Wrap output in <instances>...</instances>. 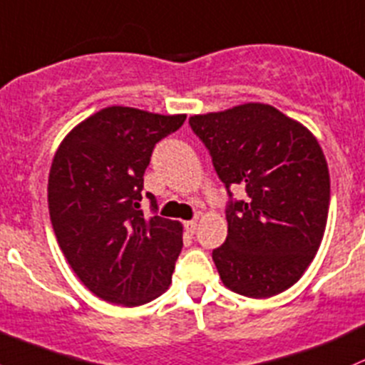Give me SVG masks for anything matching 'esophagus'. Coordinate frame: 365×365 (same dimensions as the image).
<instances>
[{
	"mask_svg": "<svg viewBox=\"0 0 365 365\" xmlns=\"http://www.w3.org/2000/svg\"><path fill=\"white\" fill-rule=\"evenodd\" d=\"M197 226H198L197 219H191V221L184 222V230H186L187 233H195V231H197Z\"/></svg>",
	"mask_w": 365,
	"mask_h": 365,
	"instance_id": "1",
	"label": "esophagus"
}]
</instances>
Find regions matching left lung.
Returning <instances> with one entry per match:
<instances>
[{
    "label": "left lung",
    "instance_id": "left-lung-1",
    "mask_svg": "<svg viewBox=\"0 0 365 365\" xmlns=\"http://www.w3.org/2000/svg\"><path fill=\"white\" fill-rule=\"evenodd\" d=\"M230 198L228 237L212 250L222 284L247 297L292 287L315 257L327 225L331 179L322 148L299 121L247 103L190 118Z\"/></svg>",
    "mask_w": 365,
    "mask_h": 365
}]
</instances>
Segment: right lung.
<instances>
[{
	"mask_svg": "<svg viewBox=\"0 0 365 365\" xmlns=\"http://www.w3.org/2000/svg\"><path fill=\"white\" fill-rule=\"evenodd\" d=\"M186 115L111 106L73 128L48 175L50 221L66 259L90 292L121 307L167 291L182 249L179 221L140 210L153 148ZM150 198L156 212V198Z\"/></svg>",
	"mask_w": 365,
	"mask_h": 365,
	"instance_id": "add662e5",
	"label": "right lung"
}]
</instances>
